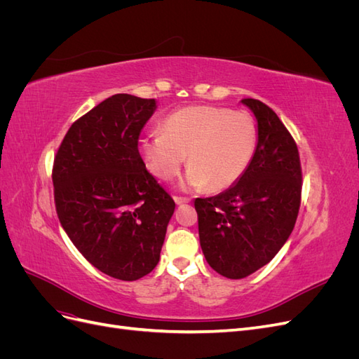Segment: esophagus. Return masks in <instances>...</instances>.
<instances>
[{
  "instance_id": "esophagus-1",
  "label": "esophagus",
  "mask_w": 359,
  "mask_h": 359,
  "mask_svg": "<svg viewBox=\"0 0 359 359\" xmlns=\"http://www.w3.org/2000/svg\"><path fill=\"white\" fill-rule=\"evenodd\" d=\"M173 201H175V203H177V205L190 202V199H189V198H182V196H173Z\"/></svg>"
}]
</instances>
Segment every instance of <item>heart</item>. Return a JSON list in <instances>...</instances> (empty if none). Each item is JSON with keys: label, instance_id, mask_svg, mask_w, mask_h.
<instances>
[{"label": "heart", "instance_id": "1", "mask_svg": "<svg viewBox=\"0 0 359 359\" xmlns=\"http://www.w3.org/2000/svg\"><path fill=\"white\" fill-rule=\"evenodd\" d=\"M257 140V124L247 111L187 106L163 119L161 130L140 139L139 153L161 180L175 177L187 156L184 186L219 191L244 175Z\"/></svg>", "mask_w": 359, "mask_h": 359}]
</instances>
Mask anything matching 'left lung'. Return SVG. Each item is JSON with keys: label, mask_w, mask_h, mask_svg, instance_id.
I'll return each instance as SVG.
<instances>
[{"label": "left lung", "mask_w": 359, "mask_h": 359, "mask_svg": "<svg viewBox=\"0 0 359 359\" xmlns=\"http://www.w3.org/2000/svg\"><path fill=\"white\" fill-rule=\"evenodd\" d=\"M243 103L257 119L252 163L231 189L194 199L206 262L227 278H244L273 260L295 226L302 190L295 139L269 106Z\"/></svg>", "instance_id": "8db88e82"}]
</instances>
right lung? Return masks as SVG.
Returning a JSON list of instances; mask_svg holds the SVG:
<instances>
[{"label": "right lung", "mask_w": 359, "mask_h": 359, "mask_svg": "<svg viewBox=\"0 0 359 359\" xmlns=\"http://www.w3.org/2000/svg\"><path fill=\"white\" fill-rule=\"evenodd\" d=\"M154 109V99L115 94L76 119L53 158L62 229L91 265L124 281L156 268L175 210L137 148Z\"/></svg>", "instance_id": "1"}]
</instances>
